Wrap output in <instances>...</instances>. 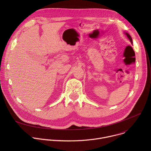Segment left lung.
I'll return each instance as SVG.
<instances>
[{
  "mask_svg": "<svg viewBox=\"0 0 151 151\" xmlns=\"http://www.w3.org/2000/svg\"><path fill=\"white\" fill-rule=\"evenodd\" d=\"M126 35H127V36L128 37V38L129 39H130V42H132V43H133V41H132V37L130 36V35H129L128 33H125Z\"/></svg>",
  "mask_w": 151,
  "mask_h": 151,
  "instance_id": "left-lung-1",
  "label": "left lung"
}]
</instances>
